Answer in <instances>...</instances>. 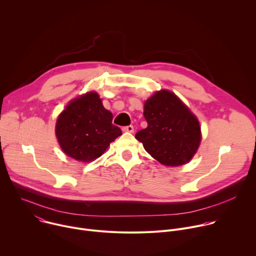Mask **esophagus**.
Listing matches in <instances>:
<instances>
[{"label": "esophagus", "instance_id": "34e87169", "mask_svg": "<svg viewBox=\"0 0 256 256\" xmlns=\"http://www.w3.org/2000/svg\"><path fill=\"white\" fill-rule=\"evenodd\" d=\"M124 132H134V126H126L122 128Z\"/></svg>", "mask_w": 256, "mask_h": 256}]
</instances>
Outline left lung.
Returning a JSON list of instances; mask_svg holds the SVG:
<instances>
[{"mask_svg": "<svg viewBox=\"0 0 256 256\" xmlns=\"http://www.w3.org/2000/svg\"><path fill=\"white\" fill-rule=\"evenodd\" d=\"M144 116L148 126L136 138L144 150L166 166L188 163L200 144V126L196 116L174 93L161 90L144 102Z\"/></svg>", "mask_w": 256, "mask_h": 256, "instance_id": "1", "label": "left lung"}]
</instances>
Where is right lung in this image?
<instances>
[{
	"instance_id": "1",
	"label": "right lung",
	"mask_w": 256,
	"mask_h": 256,
	"mask_svg": "<svg viewBox=\"0 0 256 256\" xmlns=\"http://www.w3.org/2000/svg\"><path fill=\"white\" fill-rule=\"evenodd\" d=\"M112 114L96 92L72 100L60 114L56 134L62 150L70 158L90 162L100 157L122 130L112 124Z\"/></svg>"
}]
</instances>
